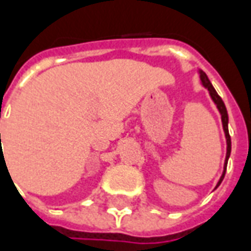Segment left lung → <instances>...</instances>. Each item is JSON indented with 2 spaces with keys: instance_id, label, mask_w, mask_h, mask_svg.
I'll list each match as a JSON object with an SVG mask.
<instances>
[{
  "instance_id": "left-lung-1",
  "label": "left lung",
  "mask_w": 251,
  "mask_h": 251,
  "mask_svg": "<svg viewBox=\"0 0 251 251\" xmlns=\"http://www.w3.org/2000/svg\"><path fill=\"white\" fill-rule=\"evenodd\" d=\"M198 74H200L201 85H202L205 89H208L211 99H212V101L217 104V109H218V111H219V114H221V120H222V127H224V132H225V138H226V158H225V163H224V172H222V176H221V178H219V181H218V184H217V187H218V186L222 183L224 177H225V172H226V166H227V159H229V156H230V150H232L230 137H229V130H227V121H229V117H227V111H226V107H225V103H224V100L221 99V96H219V95L217 93L215 88L212 86V83L209 82L207 74L204 73V71H201V70L198 71Z\"/></svg>"
}]
</instances>
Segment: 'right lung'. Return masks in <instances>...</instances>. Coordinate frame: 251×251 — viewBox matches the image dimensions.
<instances>
[{
	"label": "right lung",
	"mask_w": 251,
	"mask_h": 251,
	"mask_svg": "<svg viewBox=\"0 0 251 251\" xmlns=\"http://www.w3.org/2000/svg\"><path fill=\"white\" fill-rule=\"evenodd\" d=\"M0 137H1V135H0Z\"/></svg>",
	"instance_id": "right-lung-1"
}]
</instances>
